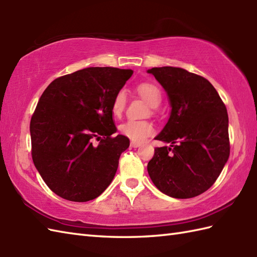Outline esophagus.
Listing matches in <instances>:
<instances>
[{"instance_id": "esophagus-1", "label": "esophagus", "mask_w": 257, "mask_h": 257, "mask_svg": "<svg viewBox=\"0 0 257 257\" xmlns=\"http://www.w3.org/2000/svg\"><path fill=\"white\" fill-rule=\"evenodd\" d=\"M141 146V143H136V141H132V147L134 148H138V147Z\"/></svg>"}]
</instances>
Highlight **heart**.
Segmentation results:
<instances>
[{"instance_id": "1", "label": "heart", "mask_w": 257, "mask_h": 257, "mask_svg": "<svg viewBox=\"0 0 257 257\" xmlns=\"http://www.w3.org/2000/svg\"><path fill=\"white\" fill-rule=\"evenodd\" d=\"M138 94L149 103L151 107L159 106L161 101V92L159 88L151 83H141L137 86ZM127 103V94L124 90H119L113 97L111 103L112 114L119 117L125 108ZM154 125L147 120H135L129 119L119 125V132L122 136L129 138L136 143H141L147 137L154 133Z\"/></svg>"}]
</instances>
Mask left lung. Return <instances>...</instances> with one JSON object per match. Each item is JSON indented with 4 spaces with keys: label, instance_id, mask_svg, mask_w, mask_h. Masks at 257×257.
Instances as JSON below:
<instances>
[{
    "label": "left lung",
    "instance_id": "left-lung-1",
    "mask_svg": "<svg viewBox=\"0 0 257 257\" xmlns=\"http://www.w3.org/2000/svg\"><path fill=\"white\" fill-rule=\"evenodd\" d=\"M166 90L171 106L160 147L148 173L162 193L190 199L205 192L219 178L230 156L227 110L209 80L180 67L147 70Z\"/></svg>",
    "mask_w": 257,
    "mask_h": 257
}]
</instances>
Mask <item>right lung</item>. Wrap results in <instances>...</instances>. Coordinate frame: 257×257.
<instances>
[{
	"mask_svg": "<svg viewBox=\"0 0 257 257\" xmlns=\"http://www.w3.org/2000/svg\"><path fill=\"white\" fill-rule=\"evenodd\" d=\"M134 72L88 67L47 86L30 124L33 162L54 193L96 199L111 183L129 139L117 132L111 103ZM100 141L94 145V140Z\"/></svg>",
	"mask_w": 257,
	"mask_h": 257,
	"instance_id": "1",
	"label": "right lung"
}]
</instances>
